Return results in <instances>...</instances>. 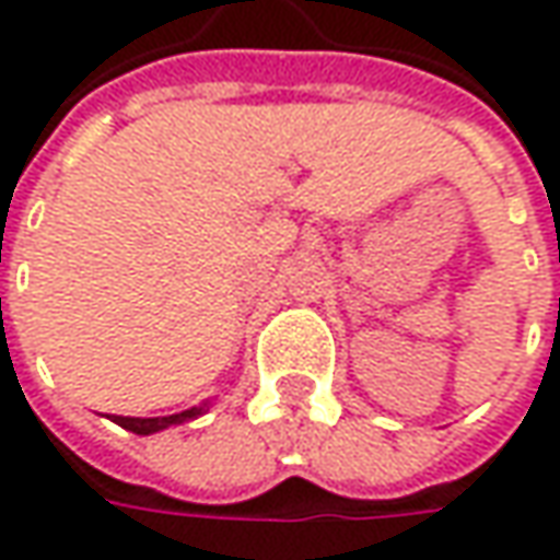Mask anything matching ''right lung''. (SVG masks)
<instances>
[{
    "mask_svg": "<svg viewBox=\"0 0 560 560\" xmlns=\"http://www.w3.org/2000/svg\"><path fill=\"white\" fill-rule=\"evenodd\" d=\"M208 408H211V401H202V405H196V408H189V411L167 415V418H120V415H112V420H115L118 427H124V430L137 433V436H152V433H162V430L174 427V423H186V420L202 418Z\"/></svg>",
    "mask_w": 560,
    "mask_h": 560,
    "instance_id": "right-lung-1",
    "label": "right lung"
}]
</instances>
